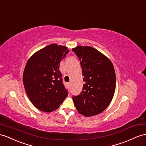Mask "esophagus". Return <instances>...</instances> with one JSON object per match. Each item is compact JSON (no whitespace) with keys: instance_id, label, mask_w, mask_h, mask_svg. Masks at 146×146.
I'll use <instances>...</instances> for the list:
<instances>
[{"instance_id":"esophagus-1","label":"esophagus","mask_w":146,"mask_h":146,"mask_svg":"<svg viewBox=\"0 0 146 146\" xmlns=\"http://www.w3.org/2000/svg\"><path fill=\"white\" fill-rule=\"evenodd\" d=\"M70 83H67V85H68V86H70Z\"/></svg>"}]
</instances>
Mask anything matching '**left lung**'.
<instances>
[{
	"label": "left lung",
	"mask_w": 146,
	"mask_h": 146,
	"mask_svg": "<svg viewBox=\"0 0 146 146\" xmlns=\"http://www.w3.org/2000/svg\"><path fill=\"white\" fill-rule=\"evenodd\" d=\"M80 61L82 69V92L73 96L74 105L80 114L92 116L100 114L108 107L115 94L116 75L111 61L90 46L72 48Z\"/></svg>",
	"instance_id": "left-lung-1"
}]
</instances>
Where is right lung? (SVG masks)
<instances>
[{
    "mask_svg": "<svg viewBox=\"0 0 146 146\" xmlns=\"http://www.w3.org/2000/svg\"><path fill=\"white\" fill-rule=\"evenodd\" d=\"M69 52L66 46L51 44L28 60L23 74L24 87L32 104L42 111H54L68 95L59 65Z\"/></svg>",
    "mask_w": 146,
    "mask_h": 146,
    "instance_id": "1",
    "label": "right lung"
}]
</instances>
